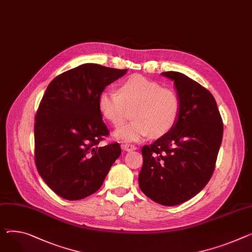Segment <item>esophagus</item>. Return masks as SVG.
Segmentation results:
<instances>
[{"instance_id":"34e87169","label":"esophagus","mask_w":252,"mask_h":252,"mask_svg":"<svg viewBox=\"0 0 252 252\" xmlns=\"http://www.w3.org/2000/svg\"><path fill=\"white\" fill-rule=\"evenodd\" d=\"M122 148H123L125 151H133V150L137 149V146H136V145H132V144L126 143V144H123V145H122Z\"/></svg>"}]
</instances>
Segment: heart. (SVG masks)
<instances>
[{
	"label": "heart",
	"mask_w": 252,
	"mask_h": 252,
	"mask_svg": "<svg viewBox=\"0 0 252 252\" xmlns=\"http://www.w3.org/2000/svg\"><path fill=\"white\" fill-rule=\"evenodd\" d=\"M97 103L100 113L114 126H122L131 109L133 120L114 133L126 141H138L150 133L164 136L176 125L181 109L180 98L173 89L141 75L125 80L119 92L101 91Z\"/></svg>",
	"instance_id": "b5f03b06"
}]
</instances>
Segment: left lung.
<instances>
[{"label": "left lung", "instance_id": "obj_1", "mask_svg": "<svg viewBox=\"0 0 252 252\" xmlns=\"http://www.w3.org/2000/svg\"><path fill=\"white\" fill-rule=\"evenodd\" d=\"M174 81L181 109L176 125L153 144L142 148L141 190L163 206L193 197L211 179L223 138V122L211 92L178 72H164Z\"/></svg>", "mask_w": 252, "mask_h": 252}]
</instances>
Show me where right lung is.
<instances>
[{"instance_id":"obj_1","label":"right lung","mask_w":252,"mask_h":252,"mask_svg":"<svg viewBox=\"0 0 252 252\" xmlns=\"http://www.w3.org/2000/svg\"><path fill=\"white\" fill-rule=\"evenodd\" d=\"M126 71L84 63L47 86L35 115L34 159L39 175L61 197L77 200L97 191L121 156L119 143L100 145L109 130L97 99Z\"/></svg>"}]
</instances>
